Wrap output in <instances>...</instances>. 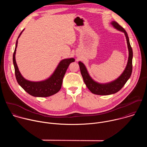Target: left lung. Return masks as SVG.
Returning <instances> with one entry per match:
<instances>
[{
    "label": "left lung",
    "instance_id": "obj_1",
    "mask_svg": "<svg viewBox=\"0 0 147 147\" xmlns=\"http://www.w3.org/2000/svg\"><path fill=\"white\" fill-rule=\"evenodd\" d=\"M111 24L117 30L124 32L125 38H126L127 47L129 50V58L127 64L125 67L124 71L122 74L116 80L107 83H99L94 80L90 76L88 70L84 65V64L81 61L78 62V65L80 69L81 74L83 78L86 86L89 90L94 94L100 95H108L113 94L120 91L124 84L130 78L132 70H133V50L131 47L129 38L127 32L121 27L117 22H112Z\"/></svg>",
    "mask_w": 147,
    "mask_h": 147
}]
</instances>
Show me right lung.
<instances>
[{
    "label": "right lung",
    "instance_id": "right-lung-1",
    "mask_svg": "<svg viewBox=\"0 0 147 147\" xmlns=\"http://www.w3.org/2000/svg\"><path fill=\"white\" fill-rule=\"evenodd\" d=\"M24 30L20 34L16 44V48L13 56L15 75L18 84L28 94L35 97H48L58 92L63 82V78L71 63L75 61L74 58L63 59L60 61L53 74L47 79L40 81H31L24 78L20 73L16 61V52L17 47L18 39Z\"/></svg>",
    "mask_w": 147,
    "mask_h": 147
}]
</instances>
